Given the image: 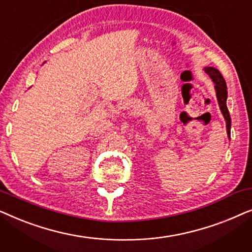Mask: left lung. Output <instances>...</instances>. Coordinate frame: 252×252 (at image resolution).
I'll return each instance as SVG.
<instances>
[{
  "label": "left lung",
  "mask_w": 252,
  "mask_h": 252,
  "mask_svg": "<svg viewBox=\"0 0 252 252\" xmlns=\"http://www.w3.org/2000/svg\"><path fill=\"white\" fill-rule=\"evenodd\" d=\"M204 71L209 74V77L212 79V81L215 82V88H216V95L217 99H218L220 110H221V113L223 118L226 120V127H227V134H230V116L228 112V109H227L226 101H227V86L226 81L221 73L217 70L215 67H205Z\"/></svg>",
  "instance_id": "8db88e82"
}]
</instances>
